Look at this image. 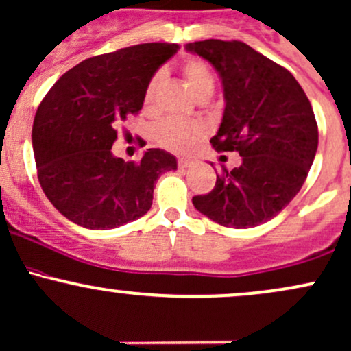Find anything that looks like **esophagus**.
Returning a JSON list of instances; mask_svg holds the SVG:
<instances>
[{"instance_id": "esophagus-1", "label": "esophagus", "mask_w": 351, "mask_h": 351, "mask_svg": "<svg viewBox=\"0 0 351 351\" xmlns=\"http://www.w3.org/2000/svg\"><path fill=\"white\" fill-rule=\"evenodd\" d=\"M195 165L193 160H190V158H180L178 160V167L180 168H191Z\"/></svg>"}]
</instances>
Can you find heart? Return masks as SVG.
Returning <instances> with one entry per match:
<instances>
[{
    "label": "heart",
    "mask_w": 351,
    "mask_h": 351,
    "mask_svg": "<svg viewBox=\"0 0 351 351\" xmlns=\"http://www.w3.org/2000/svg\"><path fill=\"white\" fill-rule=\"evenodd\" d=\"M182 73L193 93L202 98L215 90V76L205 61L198 58H186L182 63ZM161 84V73L158 71L148 80L143 95L145 110H153L156 103L158 90ZM206 133V126L199 121H184L180 118L163 119L156 126V141L163 148L175 153H186L193 148L195 141Z\"/></svg>",
    "instance_id": "b5f03b06"
}]
</instances>
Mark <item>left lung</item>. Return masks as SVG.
I'll list each match as a JSON object with an SVG mask.
<instances>
[{
	"mask_svg": "<svg viewBox=\"0 0 351 351\" xmlns=\"http://www.w3.org/2000/svg\"><path fill=\"white\" fill-rule=\"evenodd\" d=\"M223 80L225 113L210 140L217 152H237L238 168L221 167L215 188L193 205L228 228H253L280 213L305 183L318 148L313 108L295 76L243 41L186 45Z\"/></svg>",
	"mask_w": 351,
	"mask_h": 351,
	"instance_id": "left-lung-1",
	"label": "left lung"
}]
</instances>
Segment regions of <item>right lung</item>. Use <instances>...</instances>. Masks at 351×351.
<instances>
[{
	"label": "right lung",
	"mask_w": 351,
	"mask_h": 351,
	"mask_svg": "<svg viewBox=\"0 0 351 351\" xmlns=\"http://www.w3.org/2000/svg\"><path fill=\"white\" fill-rule=\"evenodd\" d=\"M180 49L145 43L98 55L68 69L38 106L33 152L46 198L63 217L90 230H110L152 208L158 176L176 158L149 148L140 161L111 153L118 128L140 113L148 80Z\"/></svg>",
	"instance_id": "1"
}]
</instances>
